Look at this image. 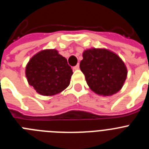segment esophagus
I'll return each instance as SVG.
<instances>
[{
  "instance_id": "esophagus-1",
  "label": "esophagus",
  "mask_w": 149,
  "mask_h": 149,
  "mask_svg": "<svg viewBox=\"0 0 149 149\" xmlns=\"http://www.w3.org/2000/svg\"><path fill=\"white\" fill-rule=\"evenodd\" d=\"M79 68H80V65L79 64H77L75 66H74V70H77V69H79Z\"/></svg>"
}]
</instances>
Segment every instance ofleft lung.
Segmentation results:
<instances>
[{"mask_svg": "<svg viewBox=\"0 0 149 149\" xmlns=\"http://www.w3.org/2000/svg\"><path fill=\"white\" fill-rule=\"evenodd\" d=\"M80 68L88 86L101 95H111L121 89L127 77L125 63L106 49H89L83 54Z\"/></svg>", "mask_w": 149, "mask_h": 149, "instance_id": "left-lung-1", "label": "left lung"}]
</instances>
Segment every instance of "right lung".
Here are the masks:
<instances>
[{
	"label": "right lung",
	"instance_id": "obj_1",
	"mask_svg": "<svg viewBox=\"0 0 149 149\" xmlns=\"http://www.w3.org/2000/svg\"><path fill=\"white\" fill-rule=\"evenodd\" d=\"M72 69L56 50H45L30 59L26 77L30 86L42 95H53L68 87Z\"/></svg>",
	"mask_w": 149,
	"mask_h": 149
}]
</instances>
